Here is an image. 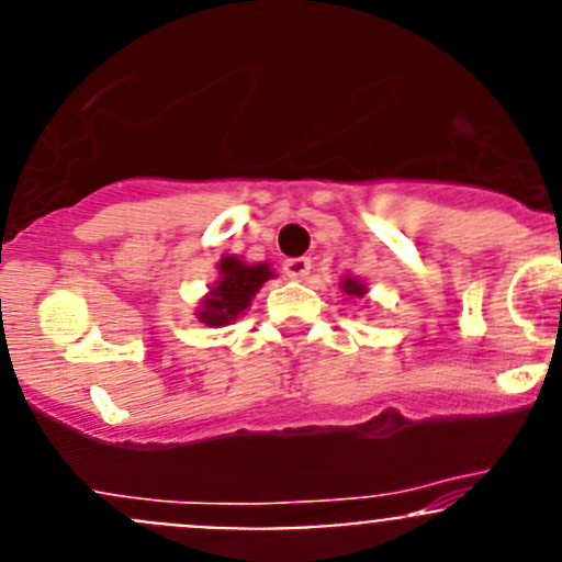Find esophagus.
Listing matches in <instances>:
<instances>
[{"instance_id":"esophagus-1","label":"esophagus","mask_w":562,"mask_h":562,"mask_svg":"<svg viewBox=\"0 0 562 562\" xmlns=\"http://www.w3.org/2000/svg\"><path fill=\"white\" fill-rule=\"evenodd\" d=\"M310 269H313V260L310 258H288L285 263H282V271H285L291 280H304V277L310 274Z\"/></svg>"}]
</instances>
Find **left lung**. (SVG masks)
<instances>
[{
	"label": "left lung",
	"mask_w": 562,
	"mask_h": 562,
	"mask_svg": "<svg viewBox=\"0 0 562 562\" xmlns=\"http://www.w3.org/2000/svg\"><path fill=\"white\" fill-rule=\"evenodd\" d=\"M339 288H342V293H348V296H356V299H364L367 293V285L361 280H356V277H345V280L339 282Z\"/></svg>",
	"instance_id": "left-lung-1"
}]
</instances>
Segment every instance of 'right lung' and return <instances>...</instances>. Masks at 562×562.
I'll list each match as a JSON object with an SVG mask.
<instances>
[{
  "instance_id": "obj_1",
  "label": "right lung",
  "mask_w": 562,
  "mask_h": 562,
  "mask_svg": "<svg viewBox=\"0 0 562 562\" xmlns=\"http://www.w3.org/2000/svg\"><path fill=\"white\" fill-rule=\"evenodd\" d=\"M220 280L217 285L209 291V296L203 299L201 310H198V321L206 323V326L220 328L228 326L231 321H236L239 315H245V310L252 302L255 293L260 291L266 280L274 277V271L269 269V263H245L236 255H225L220 260Z\"/></svg>"
}]
</instances>
